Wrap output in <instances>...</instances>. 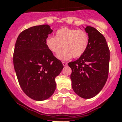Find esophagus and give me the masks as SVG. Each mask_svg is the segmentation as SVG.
Listing matches in <instances>:
<instances>
[{"mask_svg": "<svg viewBox=\"0 0 122 122\" xmlns=\"http://www.w3.org/2000/svg\"><path fill=\"white\" fill-rule=\"evenodd\" d=\"M62 64H63V66L65 67V66H66L67 65V63L66 62H62Z\"/></svg>", "mask_w": 122, "mask_h": 122, "instance_id": "34e87169", "label": "esophagus"}]
</instances>
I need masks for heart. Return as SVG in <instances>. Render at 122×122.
Instances as JSON below:
<instances>
[{"label":"heart","instance_id":"obj_1","mask_svg":"<svg viewBox=\"0 0 122 122\" xmlns=\"http://www.w3.org/2000/svg\"><path fill=\"white\" fill-rule=\"evenodd\" d=\"M46 47L57 56L61 61H67L73 56L80 58L87 50L89 45V37L86 32L83 30L62 27L55 33V37L49 36L45 39Z\"/></svg>","mask_w":122,"mask_h":122}]
</instances>
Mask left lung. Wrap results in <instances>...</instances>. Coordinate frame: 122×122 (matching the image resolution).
Listing matches in <instances>:
<instances>
[{"label": "left lung", "instance_id": "left-lung-1", "mask_svg": "<svg viewBox=\"0 0 122 122\" xmlns=\"http://www.w3.org/2000/svg\"><path fill=\"white\" fill-rule=\"evenodd\" d=\"M83 27L88 36V47L77 61L69 62L68 65L72 69L73 90L81 98L90 99L98 95L106 84L110 51L102 34L92 26Z\"/></svg>", "mask_w": 122, "mask_h": 122}]
</instances>
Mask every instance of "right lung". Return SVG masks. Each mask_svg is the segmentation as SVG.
<instances>
[{
    "instance_id": "1",
    "label": "right lung",
    "mask_w": 122,
    "mask_h": 122,
    "mask_svg": "<svg viewBox=\"0 0 122 122\" xmlns=\"http://www.w3.org/2000/svg\"><path fill=\"white\" fill-rule=\"evenodd\" d=\"M52 32L48 24L29 27L19 35L15 46L13 65L20 86L37 101L52 96L56 87L55 78L64 67L45 45Z\"/></svg>"
}]
</instances>
